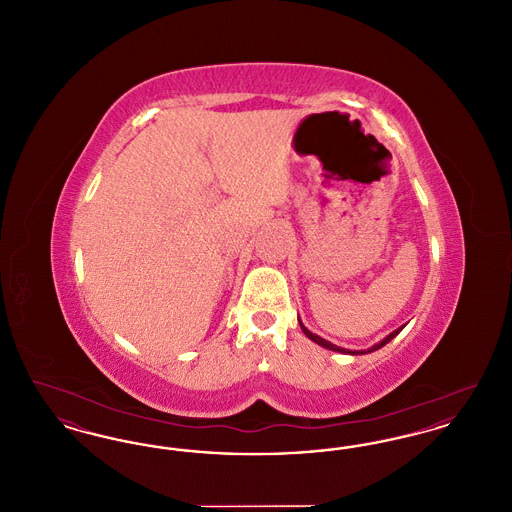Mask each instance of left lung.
I'll list each match as a JSON object with an SVG mask.
<instances>
[{"label":"left lung","instance_id":"left-lung-1","mask_svg":"<svg viewBox=\"0 0 512 512\" xmlns=\"http://www.w3.org/2000/svg\"><path fill=\"white\" fill-rule=\"evenodd\" d=\"M301 324V322H299ZM301 330H303V334L309 338V340L315 341L318 345H322V347H326V349H330V351H340V353H351V355H359V353H370V351H376V349H380V347H384L388 341L393 340L401 330H403V326L401 328H397L395 332H391L388 338H384V340L380 341V343H376V345H372L370 349H366V351H349V349H343V347H338V345H334V343H330V341L324 340V338H320L317 334H313L311 330H307L303 324H301Z\"/></svg>","mask_w":512,"mask_h":512}]
</instances>
